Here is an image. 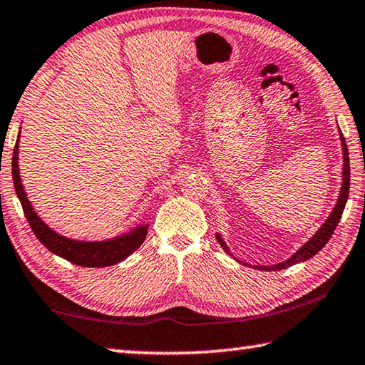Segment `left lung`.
Segmentation results:
<instances>
[{
  "mask_svg": "<svg viewBox=\"0 0 365 365\" xmlns=\"http://www.w3.org/2000/svg\"><path fill=\"white\" fill-rule=\"evenodd\" d=\"M339 140H341V146H343V183H341V190H339V196L336 200V205L333 206V211L329 212V216L327 217V221L322 224V227L317 230V232L310 237V239L305 242V244L299 248V250L294 253V255L289 257L286 262H281V263H276V264H269V266H253V268L257 269H264V271H279V269H286L289 266L292 264H297L300 262H307L312 257H315L318 252L322 250L323 247L328 244L329 237L334 232V229H336V225L341 219V214L344 211V206H346V201H348V196H349V178H351V170H349V153H348V146H346V141H344V136L343 133L339 130ZM216 239L219 242V245H221L225 252L229 253L230 257H234L232 253H230L229 247L225 242L222 240V237L216 234ZM235 258V257H234ZM237 259V258H235ZM237 262H240V259H237ZM244 264H248L245 262H240ZM252 266V264H250Z\"/></svg>",
  "mask_w": 365,
  "mask_h": 365,
  "instance_id": "8db88e82",
  "label": "left lung"
}]
</instances>
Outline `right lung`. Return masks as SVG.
<instances>
[{"label": "right lung", "mask_w": 365, "mask_h": 365, "mask_svg": "<svg viewBox=\"0 0 365 365\" xmlns=\"http://www.w3.org/2000/svg\"><path fill=\"white\" fill-rule=\"evenodd\" d=\"M19 136H17L14 153H13V182L17 198H19L22 210H24L26 219L31 224V227L37 239L42 242V245L48 248L56 257H61L78 266L84 268H103V266H112L123 262L126 257H130L133 252L143 245L144 239L148 235L149 224H138L136 227L130 229L128 232L115 235L107 240H76L69 239L61 234H58L50 225L42 221L32 203L29 201L24 185L21 182L19 175Z\"/></svg>", "instance_id": "right-lung-1"}]
</instances>
